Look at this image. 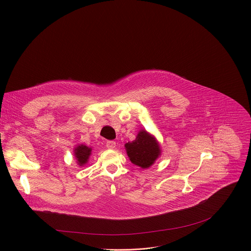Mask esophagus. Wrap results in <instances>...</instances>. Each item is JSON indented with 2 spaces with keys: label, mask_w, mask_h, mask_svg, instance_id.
I'll return each mask as SVG.
<instances>
[{
  "label": "esophagus",
  "mask_w": 251,
  "mask_h": 251,
  "mask_svg": "<svg viewBox=\"0 0 251 251\" xmlns=\"http://www.w3.org/2000/svg\"><path fill=\"white\" fill-rule=\"evenodd\" d=\"M105 146H106V148H107V149H109V150H113V149H115L116 143H115L114 141H107Z\"/></svg>",
  "instance_id": "1"
}]
</instances>
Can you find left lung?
Masks as SVG:
<instances>
[{"label": "left lung", "instance_id": "1", "mask_svg": "<svg viewBox=\"0 0 251 251\" xmlns=\"http://www.w3.org/2000/svg\"><path fill=\"white\" fill-rule=\"evenodd\" d=\"M131 162L144 169L151 167L160 155V148L153 137L147 132L141 131L136 140L125 145Z\"/></svg>", "mask_w": 251, "mask_h": 251}]
</instances>
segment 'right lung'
I'll return each instance as SVG.
<instances>
[{"mask_svg": "<svg viewBox=\"0 0 251 251\" xmlns=\"http://www.w3.org/2000/svg\"><path fill=\"white\" fill-rule=\"evenodd\" d=\"M91 151H92L91 149H89L88 147L83 146V145L78 146L75 150V155L77 159V163L79 164V166H82V165L87 163V161L89 159V156L91 154Z\"/></svg>", "mask_w": 251, "mask_h": 251, "instance_id": "right-lung-1", "label": "right lung"}]
</instances>
